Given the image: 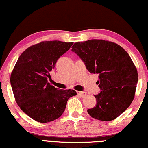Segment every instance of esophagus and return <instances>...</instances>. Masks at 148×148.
<instances>
[{
  "instance_id": "34e87169",
  "label": "esophagus",
  "mask_w": 148,
  "mask_h": 148,
  "mask_svg": "<svg viewBox=\"0 0 148 148\" xmlns=\"http://www.w3.org/2000/svg\"><path fill=\"white\" fill-rule=\"evenodd\" d=\"M77 95L81 97H85L86 96V93L85 92H77Z\"/></svg>"
}]
</instances>
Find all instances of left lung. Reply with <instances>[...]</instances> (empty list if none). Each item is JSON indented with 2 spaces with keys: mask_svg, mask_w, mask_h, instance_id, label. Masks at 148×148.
I'll list each match as a JSON object with an SVG mask.
<instances>
[{
  "mask_svg": "<svg viewBox=\"0 0 148 148\" xmlns=\"http://www.w3.org/2000/svg\"><path fill=\"white\" fill-rule=\"evenodd\" d=\"M71 51L89 72L99 75L101 92L95 95L97 104L87 110L88 114L104 121L118 117L134 99L138 82L137 70L130 56L121 46L103 40L75 42Z\"/></svg>",
  "mask_w": 148,
  "mask_h": 148,
  "instance_id": "8db88e82",
  "label": "left lung"
}]
</instances>
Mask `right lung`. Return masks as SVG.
<instances>
[{"instance_id": "obj_1", "label": "right lung", "mask_w": 148, "mask_h": 148, "mask_svg": "<svg viewBox=\"0 0 148 148\" xmlns=\"http://www.w3.org/2000/svg\"><path fill=\"white\" fill-rule=\"evenodd\" d=\"M73 42L45 41L27 48L18 58L10 82L16 103L36 121L47 123L59 118L67 101L76 95L71 89L58 90L48 82L56 62Z\"/></svg>"}]
</instances>
